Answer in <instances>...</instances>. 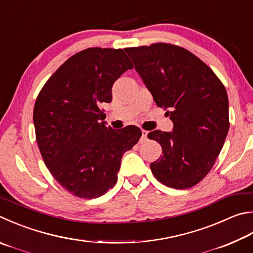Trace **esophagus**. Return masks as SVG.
<instances>
[{"mask_svg":"<svg viewBox=\"0 0 253 253\" xmlns=\"http://www.w3.org/2000/svg\"><path fill=\"white\" fill-rule=\"evenodd\" d=\"M147 135H148V131L147 130H141V138H140V142H144L145 140H147Z\"/></svg>","mask_w":253,"mask_h":253,"instance_id":"obj_1","label":"esophagus"}]
</instances>
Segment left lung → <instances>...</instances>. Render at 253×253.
<instances>
[{
    "instance_id": "1",
    "label": "left lung",
    "mask_w": 253,
    "mask_h": 253,
    "mask_svg": "<svg viewBox=\"0 0 253 253\" xmlns=\"http://www.w3.org/2000/svg\"><path fill=\"white\" fill-rule=\"evenodd\" d=\"M125 52L156 105L173 123L172 131L148 134L164 154L150 164L151 172L174 189L195 186L212 168L228 135L226 88L201 59L176 45L158 43Z\"/></svg>"
}]
</instances>
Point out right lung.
Returning a JSON list of instances; mask_svg holds the SVG:
<instances>
[{
	"instance_id": "right-lung-1",
	"label": "right lung",
	"mask_w": 253,
	"mask_h": 253,
	"mask_svg": "<svg viewBox=\"0 0 253 253\" xmlns=\"http://www.w3.org/2000/svg\"><path fill=\"white\" fill-rule=\"evenodd\" d=\"M132 64L123 49L90 47L73 55L36 98L33 121L43 160L72 195L98 198L117 181L123 155L138 142L136 126L113 129L99 105Z\"/></svg>"
}]
</instances>
